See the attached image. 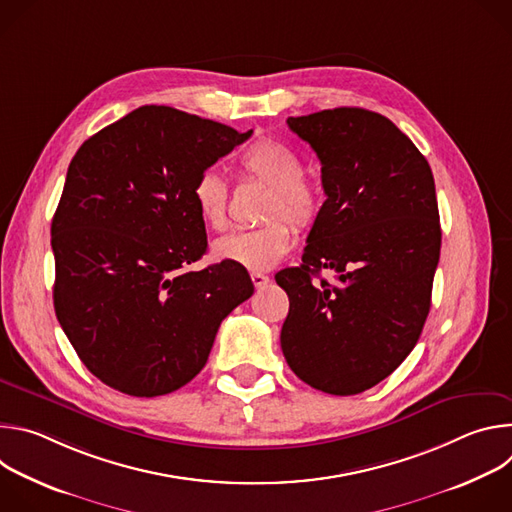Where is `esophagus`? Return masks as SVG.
<instances>
[{
	"label": "esophagus",
	"mask_w": 512,
	"mask_h": 512,
	"mask_svg": "<svg viewBox=\"0 0 512 512\" xmlns=\"http://www.w3.org/2000/svg\"><path fill=\"white\" fill-rule=\"evenodd\" d=\"M251 281H253V285L257 287V289H261V287H265L267 283H269V277L265 275V273H259V271H253L251 273Z\"/></svg>",
	"instance_id": "34e87169"
}]
</instances>
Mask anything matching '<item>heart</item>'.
I'll return each mask as SVG.
<instances>
[{"instance_id":"obj_1","label":"heart","mask_w":512,"mask_h":512,"mask_svg":"<svg viewBox=\"0 0 512 512\" xmlns=\"http://www.w3.org/2000/svg\"><path fill=\"white\" fill-rule=\"evenodd\" d=\"M241 168L251 180L269 188L261 210L267 223L216 239L212 253L251 271H267L291 247V231L284 222L296 229L312 227L322 208V194L304 176L300 156L277 139L265 137L251 143L241 154ZM192 202L206 227L223 231L229 225V186L216 172L204 170L196 178ZM281 217L286 220L281 222Z\"/></svg>"}]
</instances>
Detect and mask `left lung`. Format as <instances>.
I'll return each mask as SVG.
<instances>
[{
  "instance_id": "8db88e82",
  "label": "left lung",
  "mask_w": 512,
  "mask_h": 512,
  "mask_svg": "<svg viewBox=\"0 0 512 512\" xmlns=\"http://www.w3.org/2000/svg\"><path fill=\"white\" fill-rule=\"evenodd\" d=\"M287 125L316 152L326 200L302 265L275 275L289 298L281 350L310 387L356 395L399 367L429 314L442 247L433 174L375 111L338 107ZM322 268L334 284L311 283Z\"/></svg>"
}]
</instances>
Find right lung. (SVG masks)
<instances>
[{
    "mask_svg": "<svg viewBox=\"0 0 512 512\" xmlns=\"http://www.w3.org/2000/svg\"><path fill=\"white\" fill-rule=\"evenodd\" d=\"M253 131L143 105L72 158L52 218L56 318L85 367L133 397L190 383L221 322L253 296L245 267L206 253L196 178Z\"/></svg>",
    "mask_w": 512,
    "mask_h": 512,
    "instance_id": "1",
    "label": "right lung"
}]
</instances>
